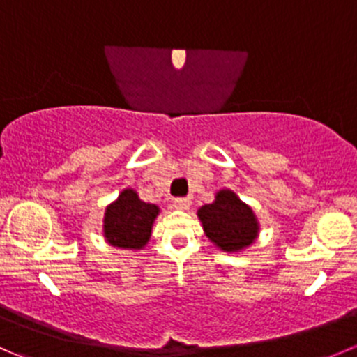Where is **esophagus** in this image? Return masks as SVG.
<instances>
[{
	"instance_id": "1",
	"label": "esophagus",
	"mask_w": 357,
	"mask_h": 357,
	"mask_svg": "<svg viewBox=\"0 0 357 357\" xmlns=\"http://www.w3.org/2000/svg\"><path fill=\"white\" fill-rule=\"evenodd\" d=\"M190 205H192V200L190 199H176L174 200V207L178 211H188Z\"/></svg>"
}]
</instances>
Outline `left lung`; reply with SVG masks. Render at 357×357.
<instances>
[{
	"label": "left lung",
	"mask_w": 357,
	"mask_h": 357,
	"mask_svg": "<svg viewBox=\"0 0 357 357\" xmlns=\"http://www.w3.org/2000/svg\"><path fill=\"white\" fill-rule=\"evenodd\" d=\"M197 215L205 236L225 252H242L259 235V221L254 211L231 190H219L215 200L202 205Z\"/></svg>",
	"instance_id": "8db88e82"
}]
</instances>
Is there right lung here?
Listing matches in <instances>:
<instances>
[{"label":"right lung","instance_id":"1","mask_svg":"<svg viewBox=\"0 0 357 357\" xmlns=\"http://www.w3.org/2000/svg\"><path fill=\"white\" fill-rule=\"evenodd\" d=\"M158 212V205L143 202L136 190H122L117 200L107 205L103 215V236L112 247L142 250L152 236Z\"/></svg>","mask_w":357,"mask_h":357}]
</instances>
